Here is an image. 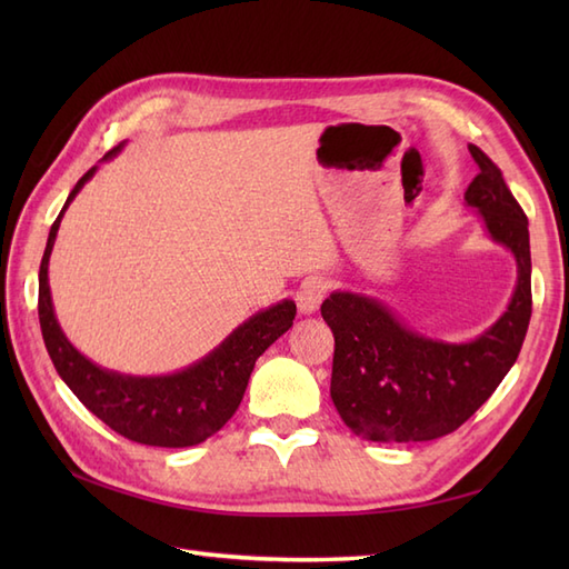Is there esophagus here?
<instances>
[{"label":"esophagus","instance_id":"1","mask_svg":"<svg viewBox=\"0 0 569 569\" xmlns=\"http://www.w3.org/2000/svg\"><path fill=\"white\" fill-rule=\"evenodd\" d=\"M325 291H328V286H325L322 281H318V278H308V281L300 286V291L296 296L298 310L303 312V316H310V312H316L320 308V303H322Z\"/></svg>","mask_w":569,"mask_h":569}]
</instances>
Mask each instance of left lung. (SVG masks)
I'll list each match as a JSON object with an SVG mask.
<instances>
[{"label":"left lung","instance_id":"1","mask_svg":"<svg viewBox=\"0 0 569 569\" xmlns=\"http://www.w3.org/2000/svg\"><path fill=\"white\" fill-rule=\"evenodd\" d=\"M465 202L516 261V288L497 322L467 342L410 328L377 296L332 291L320 308L335 335L330 396L355 435L371 442H428L457 430L497 391L530 322L528 220L485 151Z\"/></svg>","mask_w":569,"mask_h":569}]
</instances>
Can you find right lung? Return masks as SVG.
Segmentation results:
<instances>
[{
    "mask_svg": "<svg viewBox=\"0 0 569 569\" xmlns=\"http://www.w3.org/2000/svg\"><path fill=\"white\" fill-rule=\"evenodd\" d=\"M122 149L124 143H119L117 149L104 153L102 161L114 159ZM94 173H98V166H92L78 180L48 232L39 271V320L46 349L58 377L80 398V403L104 426L124 435L127 440L151 447L200 445L234 416L257 359L278 337L293 328L296 303L291 298H283L253 312L212 352L171 373L137 377V373H122L94 365L60 328L51 283H48V261H51L60 220H63L68 204L76 200Z\"/></svg>",
    "mask_w": 569,
    "mask_h": 569,
    "instance_id": "right-lung-1",
    "label": "right lung"
}]
</instances>
